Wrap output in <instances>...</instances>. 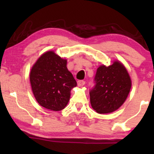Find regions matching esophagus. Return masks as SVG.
<instances>
[{"label":"esophagus","instance_id":"1","mask_svg":"<svg viewBox=\"0 0 154 154\" xmlns=\"http://www.w3.org/2000/svg\"><path fill=\"white\" fill-rule=\"evenodd\" d=\"M85 82L83 80H79L78 82H77V85H78L79 87H81V86L85 85Z\"/></svg>","mask_w":154,"mask_h":154}]
</instances>
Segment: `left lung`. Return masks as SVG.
I'll return each instance as SVG.
<instances>
[{
	"instance_id": "8db88e82",
	"label": "left lung",
	"mask_w": 154,
	"mask_h": 154,
	"mask_svg": "<svg viewBox=\"0 0 154 154\" xmlns=\"http://www.w3.org/2000/svg\"><path fill=\"white\" fill-rule=\"evenodd\" d=\"M95 81V86L90 92V100L92 108L98 114H109L119 109L132 87L126 67L117 60L108 66L100 65Z\"/></svg>"
}]
</instances>
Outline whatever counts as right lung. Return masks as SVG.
Returning a JSON list of instances; mask_svg holds the SVG:
<instances>
[{
    "instance_id": "1",
    "label": "right lung",
    "mask_w": 154,
    "mask_h": 154,
    "mask_svg": "<svg viewBox=\"0 0 154 154\" xmlns=\"http://www.w3.org/2000/svg\"><path fill=\"white\" fill-rule=\"evenodd\" d=\"M67 60L54 51L43 54L32 66L29 80L35 99L41 106L58 111L69 103L77 82L66 67Z\"/></svg>"
}]
</instances>
